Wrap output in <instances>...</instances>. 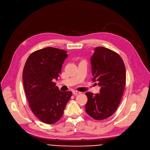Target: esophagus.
<instances>
[{"label": "esophagus", "instance_id": "34e87169", "mask_svg": "<svg viewBox=\"0 0 150 150\" xmlns=\"http://www.w3.org/2000/svg\"><path fill=\"white\" fill-rule=\"evenodd\" d=\"M73 94L74 95H78V94H81V92L78 91H73Z\"/></svg>", "mask_w": 150, "mask_h": 150}]
</instances>
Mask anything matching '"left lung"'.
Masks as SVG:
<instances>
[{
  "mask_svg": "<svg viewBox=\"0 0 150 150\" xmlns=\"http://www.w3.org/2000/svg\"><path fill=\"white\" fill-rule=\"evenodd\" d=\"M91 58L93 81L100 86V93L86 92L85 110L95 120H103L117 110L124 91L126 69L121 57L111 50L95 48Z\"/></svg>",
  "mask_w": 150,
  "mask_h": 150,
  "instance_id": "left-lung-1",
  "label": "left lung"
}]
</instances>
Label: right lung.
Here are the masks:
<instances>
[{
	"label": "right lung",
	"instance_id": "add662e5",
	"mask_svg": "<svg viewBox=\"0 0 150 150\" xmlns=\"http://www.w3.org/2000/svg\"><path fill=\"white\" fill-rule=\"evenodd\" d=\"M65 50L53 47L40 49L29 56L22 73L29 106L40 121L53 124L63 116L71 91H60L53 82L57 79L68 56Z\"/></svg>",
	"mask_w": 150,
	"mask_h": 150
}]
</instances>
